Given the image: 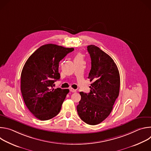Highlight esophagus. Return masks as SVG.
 <instances>
[{"mask_svg": "<svg viewBox=\"0 0 151 151\" xmlns=\"http://www.w3.org/2000/svg\"><path fill=\"white\" fill-rule=\"evenodd\" d=\"M69 90H70V92H72V93H76V90H75V89H73V88H70Z\"/></svg>", "mask_w": 151, "mask_h": 151, "instance_id": "obj_1", "label": "esophagus"}]
</instances>
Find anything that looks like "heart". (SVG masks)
Returning <instances> with one entry per match:
<instances>
[{
  "mask_svg": "<svg viewBox=\"0 0 151 151\" xmlns=\"http://www.w3.org/2000/svg\"><path fill=\"white\" fill-rule=\"evenodd\" d=\"M81 57V55H79H79H78L76 56V57Z\"/></svg>",
  "mask_w": 151,
  "mask_h": 151,
  "instance_id": "1",
  "label": "heart"
}]
</instances>
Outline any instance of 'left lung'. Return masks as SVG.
Wrapping results in <instances>:
<instances>
[{"instance_id": "obj_1", "label": "left lung", "mask_w": 151, "mask_h": 151, "mask_svg": "<svg viewBox=\"0 0 151 151\" xmlns=\"http://www.w3.org/2000/svg\"><path fill=\"white\" fill-rule=\"evenodd\" d=\"M91 60V69L88 78L92 81L90 92H80L81 99L77 106L80 118L85 123L94 125L109 115L119 96L120 76L113 59L99 47H87Z\"/></svg>"}]
</instances>
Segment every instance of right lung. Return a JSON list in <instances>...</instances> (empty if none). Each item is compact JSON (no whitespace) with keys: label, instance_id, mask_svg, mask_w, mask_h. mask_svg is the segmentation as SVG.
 Listing matches in <instances>:
<instances>
[{"label":"right lung","instance_id":"add662e5","mask_svg":"<svg viewBox=\"0 0 151 151\" xmlns=\"http://www.w3.org/2000/svg\"><path fill=\"white\" fill-rule=\"evenodd\" d=\"M74 48L55 44L42 45L27 59L21 74V91L30 112L41 121L60 112L69 89L53 88L60 79L59 62Z\"/></svg>","mask_w":151,"mask_h":151}]
</instances>
